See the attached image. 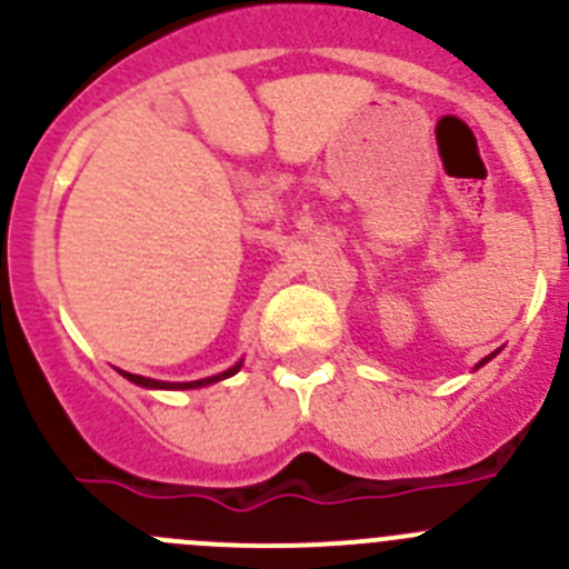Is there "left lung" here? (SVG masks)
Listing matches in <instances>:
<instances>
[{
	"label": "left lung",
	"instance_id": "obj_1",
	"mask_svg": "<svg viewBox=\"0 0 569 569\" xmlns=\"http://www.w3.org/2000/svg\"><path fill=\"white\" fill-rule=\"evenodd\" d=\"M495 357V353H489V357L487 359H481V362H478V365H483V362H489V359H492Z\"/></svg>",
	"mask_w": 569,
	"mask_h": 569
}]
</instances>
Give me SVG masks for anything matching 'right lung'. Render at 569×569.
<instances>
[{
	"label": "right lung",
	"instance_id": "right-lung-1",
	"mask_svg": "<svg viewBox=\"0 0 569 569\" xmlns=\"http://www.w3.org/2000/svg\"><path fill=\"white\" fill-rule=\"evenodd\" d=\"M240 370V362L234 365V368L223 370V373L218 376H210V379H199V381H154V379H143V376H134V373H121L127 376L132 385H140V387H160V390H188V387H204V385H212V381H221V379H229V376H234Z\"/></svg>",
	"mask_w": 569,
	"mask_h": 569
}]
</instances>
